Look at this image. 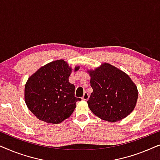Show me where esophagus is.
Returning a JSON list of instances; mask_svg holds the SVG:
<instances>
[{
  "instance_id": "1",
  "label": "esophagus",
  "mask_w": 160,
  "mask_h": 160,
  "mask_svg": "<svg viewBox=\"0 0 160 160\" xmlns=\"http://www.w3.org/2000/svg\"><path fill=\"white\" fill-rule=\"evenodd\" d=\"M88 99H89V95H88V93L85 92V93L84 94V95H83V97H82V100H87Z\"/></svg>"
}]
</instances>
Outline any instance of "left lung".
I'll return each instance as SVG.
<instances>
[{
  "label": "left lung",
  "instance_id": "1",
  "mask_svg": "<svg viewBox=\"0 0 160 160\" xmlns=\"http://www.w3.org/2000/svg\"><path fill=\"white\" fill-rule=\"evenodd\" d=\"M87 72L93 89L87 103L94 114L115 122L132 113L136 106L138 91L128 74L106 62Z\"/></svg>",
  "mask_w": 160,
  "mask_h": 160
}]
</instances>
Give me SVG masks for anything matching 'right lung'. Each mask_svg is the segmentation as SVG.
I'll use <instances>...</instances> for the list:
<instances>
[{"label": "right lung", "mask_w": 160, "mask_h": 160, "mask_svg": "<svg viewBox=\"0 0 160 160\" xmlns=\"http://www.w3.org/2000/svg\"><path fill=\"white\" fill-rule=\"evenodd\" d=\"M79 66H76L77 71ZM72 68L58 60L40 68L28 78L25 87L28 108L39 120L59 124L70 117L81 98L74 96L75 87L69 82Z\"/></svg>", "instance_id": "1"}]
</instances>
